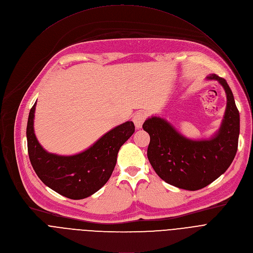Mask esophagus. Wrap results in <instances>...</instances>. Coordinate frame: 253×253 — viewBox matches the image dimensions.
<instances>
[{"mask_svg":"<svg viewBox=\"0 0 253 253\" xmlns=\"http://www.w3.org/2000/svg\"><path fill=\"white\" fill-rule=\"evenodd\" d=\"M145 119H146V113L144 111H139L133 116V122L137 128H140L142 126Z\"/></svg>","mask_w":253,"mask_h":253,"instance_id":"1","label":"esophagus"}]
</instances>
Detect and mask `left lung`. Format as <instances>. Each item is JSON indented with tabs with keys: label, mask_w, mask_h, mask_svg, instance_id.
Masks as SVG:
<instances>
[{
	"label": "left lung",
	"mask_w": 253,
	"mask_h": 253,
	"mask_svg": "<svg viewBox=\"0 0 253 253\" xmlns=\"http://www.w3.org/2000/svg\"><path fill=\"white\" fill-rule=\"evenodd\" d=\"M207 79L217 80L227 95V107L222 126L214 138L191 141L180 135L169 123L152 117L143 124L150 143L147 156L157 175L170 185L195 191L223 174L232 163L238 147L239 111L225 79L210 74Z\"/></svg>",
	"instance_id": "left-lung-1"
}]
</instances>
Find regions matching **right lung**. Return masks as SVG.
Segmentation results:
<instances>
[{"instance_id": "add662e5", "label": "right lung", "mask_w": 253, "mask_h": 253, "mask_svg": "<svg viewBox=\"0 0 253 253\" xmlns=\"http://www.w3.org/2000/svg\"><path fill=\"white\" fill-rule=\"evenodd\" d=\"M35 106L31 108L27 124L28 153L31 164L42 182L70 199H83L103 187L117 162L120 147L135 131L128 121L112 129L83 153L58 156L46 152L36 139L33 122Z\"/></svg>"}]
</instances>
